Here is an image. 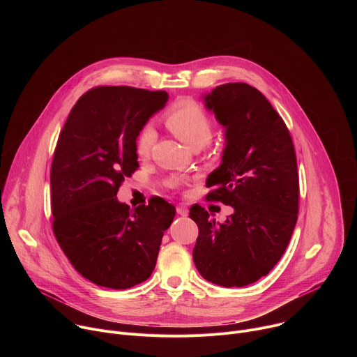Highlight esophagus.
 <instances>
[{
    "label": "esophagus",
    "mask_w": 357,
    "mask_h": 357,
    "mask_svg": "<svg viewBox=\"0 0 357 357\" xmlns=\"http://www.w3.org/2000/svg\"><path fill=\"white\" fill-rule=\"evenodd\" d=\"M188 212H189V211H188V208H186L185 205H178V206H176V213H178V215L186 216Z\"/></svg>",
    "instance_id": "esophagus-1"
}]
</instances>
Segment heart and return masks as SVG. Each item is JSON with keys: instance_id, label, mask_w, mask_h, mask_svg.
I'll return each instance as SVG.
<instances>
[{"instance_id": "b5f03b06", "label": "heart", "mask_w": 357, "mask_h": 357, "mask_svg": "<svg viewBox=\"0 0 357 357\" xmlns=\"http://www.w3.org/2000/svg\"><path fill=\"white\" fill-rule=\"evenodd\" d=\"M168 128L186 145L193 149L205 146L213 137L215 123L196 101L183 100L175 105L165 117ZM157 141V130L152 124H145L135 139L138 157L148 158Z\"/></svg>"}]
</instances>
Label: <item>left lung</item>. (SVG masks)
I'll use <instances>...</instances> for the list:
<instances>
[{"label":"left lung","mask_w":357,"mask_h":357,"mask_svg":"<svg viewBox=\"0 0 357 357\" xmlns=\"http://www.w3.org/2000/svg\"><path fill=\"white\" fill-rule=\"evenodd\" d=\"M206 107L226 128L222 164L209 178L208 200L234 212L215 222L190 208L199 227L193 261L200 275L222 287H244L280 261L298 219L299 178L289 131L266 96L247 83L218 86Z\"/></svg>","instance_id":"obj_1"}]
</instances>
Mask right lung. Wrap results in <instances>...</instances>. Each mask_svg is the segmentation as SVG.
<instances>
[{"mask_svg": "<svg viewBox=\"0 0 357 357\" xmlns=\"http://www.w3.org/2000/svg\"><path fill=\"white\" fill-rule=\"evenodd\" d=\"M168 100L164 90L97 86L73 106L50 168L54 234L96 285L127 289L151 277L175 208L162 197L131 209L117 200L138 168L135 139Z\"/></svg>", "mask_w": 357, "mask_h": 357, "instance_id": "add662e5", "label": "right lung"}]
</instances>
